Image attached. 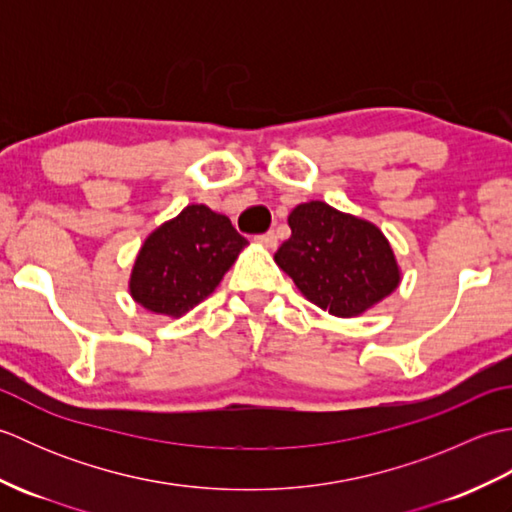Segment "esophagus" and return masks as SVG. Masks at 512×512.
<instances>
[{
	"instance_id": "esophagus-1",
	"label": "esophagus",
	"mask_w": 512,
	"mask_h": 512,
	"mask_svg": "<svg viewBox=\"0 0 512 512\" xmlns=\"http://www.w3.org/2000/svg\"><path fill=\"white\" fill-rule=\"evenodd\" d=\"M255 242H257L259 246L273 250V248H277V235H275V231H268V233H264V235H257Z\"/></svg>"
}]
</instances>
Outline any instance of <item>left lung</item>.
Returning <instances> with one entry per match:
<instances>
[{
  "label": "left lung",
  "mask_w": 512,
  "mask_h": 512,
  "mask_svg": "<svg viewBox=\"0 0 512 512\" xmlns=\"http://www.w3.org/2000/svg\"><path fill=\"white\" fill-rule=\"evenodd\" d=\"M290 239L277 266L299 292L332 317H361L400 286V266L385 233L372 222L312 200L288 215Z\"/></svg>",
  "instance_id": "1"
}]
</instances>
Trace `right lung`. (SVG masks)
Instances as JSON below:
<instances>
[{"label": "right lung", "instance_id": "add662e5", "mask_svg": "<svg viewBox=\"0 0 512 512\" xmlns=\"http://www.w3.org/2000/svg\"><path fill=\"white\" fill-rule=\"evenodd\" d=\"M248 246L226 215L189 204L151 231L129 275V295L145 310L180 319L220 286Z\"/></svg>", "mask_w": 512, "mask_h": 512}]
</instances>
